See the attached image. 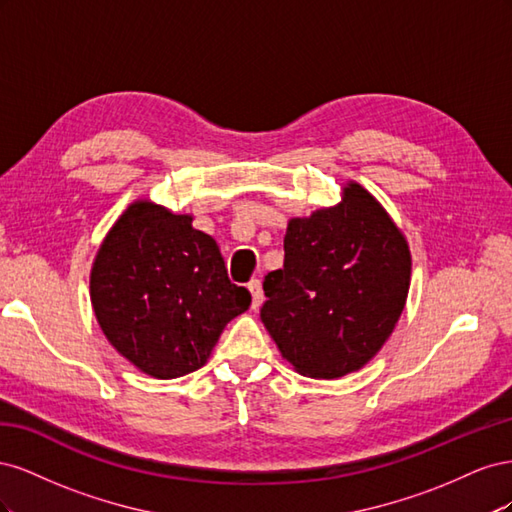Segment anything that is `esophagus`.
<instances>
[{
  "mask_svg": "<svg viewBox=\"0 0 512 512\" xmlns=\"http://www.w3.org/2000/svg\"><path fill=\"white\" fill-rule=\"evenodd\" d=\"M247 288H250V292H252V307L258 309L262 305V301H265V292H262L260 280H252L250 284H247Z\"/></svg>",
  "mask_w": 512,
  "mask_h": 512,
  "instance_id": "34e87169",
  "label": "esophagus"
}]
</instances>
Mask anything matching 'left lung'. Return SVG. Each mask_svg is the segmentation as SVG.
<instances>
[{
  "label": "left lung",
  "mask_w": 512,
  "mask_h": 512,
  "mask_svg": "<svg viewBox=\"0 0 512 512\" xmlns=\"http://www.w3.org/2000/svg\"><path fill=\"white\" fill-rule=\"evenodd\" d=\"M260 318L309 378L361 369L393 333L410 288V250L374 196L350 183L337 207L294 218L284 267L265 275Z\"/></svg>",
  "instance_id": "8db88e82"
}]
</instances>
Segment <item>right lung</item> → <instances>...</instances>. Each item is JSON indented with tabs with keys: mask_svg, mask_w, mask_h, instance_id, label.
Segmentation results:
<instances>
[{
	"mask_svg": "<svg viewBox=\"0 0 512 512\" xmlns=\"http://www.w3.org/2000/svg\"><path fill=\"white\" fill-rule=\"evenodd\" d=\"M91 303L119 354L145 374L170 380L207 363L252 294L228 280L218 243L192 228L190 215L141 200L100 247Z\"/></svg>",
	"mask_w": 512,
	"mask_h": 512,
	"instance_id": "1",
	"label": "right lung"
}]
</instances>
